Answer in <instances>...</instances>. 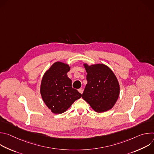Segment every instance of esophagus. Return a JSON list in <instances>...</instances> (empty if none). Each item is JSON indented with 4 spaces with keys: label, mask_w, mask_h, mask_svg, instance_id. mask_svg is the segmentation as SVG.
I'll return each instance as SVG.
<instances>
[{
    "label": "esophagus",
    "mask_w": 154,
    "mask_h": 154,
    "mask_svg": "<svg viewBox=\"0 0 154 154\" xmlns=\"http://www.w3.org/2000/svg\"><path fill=\"white\" fill-rule=\"evenodd\" d=\"M78 91H79V92L80 94H82V93H83V90L82 88H80V89H79V90H78Z\"/></svg>",
    "instance_id": "34e87169"
}]
</instances>
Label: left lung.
I'll return each instance as SVG.
<instances>
[{"instance_id":"left-lung-1","label":"left lung","mask_w":154,"mask_h":154,"mask_svg":"<svg viewBox=\"0 0 154 154\" xmlns=\"http://www.w3.org/2000/svg\"><path fill=\"white\" fill-rule=\"evenodd\" d=\"M87 72L82 98L97 113L112 109L119 95L120 86L113 71L103 64L83 63Z\"/></svg>"}]
</instances>
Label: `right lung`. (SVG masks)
<instances>
[{
	"mask_svg": "<svg viewBox=\"0 0 154 154\" xmlns=\"http://www.w3.org/2000/svg\"><path fill=\"white\" fill-rule=\"evenodd\" d=\"M69 64L61 61L54 63L44 74L40 86L42 99L55 114L65 112L82 95L72 88V80L67 73Z\"/></svg>",
	"mask_w": 154,
	"mask_h": 154,
	"instance_id": "obj_1",
	"label": "right lung"
}]
</instances>
